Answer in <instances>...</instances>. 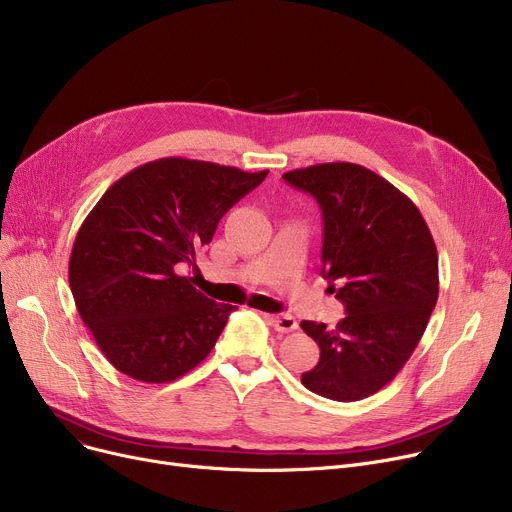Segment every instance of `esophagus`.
<instances>
[{
  "instance_id": "34e87169",
  "label": "esophagus",
  "mask_w": 512,
  "mask_h": 512,
  "mask_svg": "<svg viewBox=\"0 0 512 512\" xmlns=\"http://www.w3.org/2000/svg\"><path fill=\"white\" fill-rule=\"evenodd\" d=\"M267 319H270V324L274 326L276 332H292L297 330V319H294L292 315H286V313H280V315H267Z\"/></svg>"
}]
</instances>
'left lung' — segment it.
I'll return each mask as SVG.
<instances>
[{"label":"left lung","instance_id":"obj_1","mask_svg":"<svg viewBox=\"0 0 512 512\" xmlns=\"http://www.w3.org/2000/svg\"><path fill=\"white\" fill-rule=\"evenodd\" d=\"M282 178L319 203L321 276L346 311L336 328L301 321L321 351L301 382L338 402L367 398L409 361L436 307L440 282L432 232L407 195L363 166L334 161Z\"/></svg>","mask_w":512,"mask_h":512}]
</instances>
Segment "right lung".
Returning <instances> with one entry per match:
<instances>
[{"instance_id": "right-lung-1", "label": "right lung", "mask_w": 512, "mask_h": 512, "mask_svg": "<svg viewBox=\"0 0 512 512\" xmlns=\"http://www.w3.org/2000/svg\"><path fill=\"white\" fill-rule=\"evenodd\" d=\"M267 176L164 157L116 180L80 226L68 265L76 309L105 359L132 380L166 384L197 367L232 305L180 276L224 213Z\"/></svg>"}]
</instances>
